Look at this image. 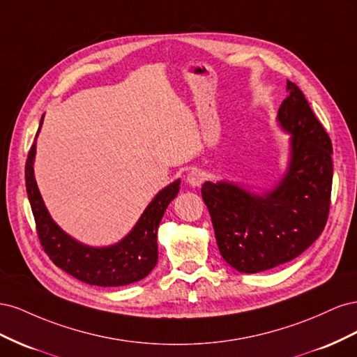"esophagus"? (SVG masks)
Wrapping results in <instances>:
<instances>
[{
	"mask_svg": "<svg viewBox=\"0 0 357 357\" xmlns=\"http://www.w3.org/2000/svg\"><path fill=\"white\" fill-rule=\"evenodd\" d=\"M204 180H205V174L198 168H193L192 171H189V174L186 177V181L193 188L201 186L202 183H204Z\"/></svg>",
	"mask_w": 357,
	"mask_h": 357,
	"instance_id": "esophagus-1",
	"label": "esophagus"
}]
</instances>
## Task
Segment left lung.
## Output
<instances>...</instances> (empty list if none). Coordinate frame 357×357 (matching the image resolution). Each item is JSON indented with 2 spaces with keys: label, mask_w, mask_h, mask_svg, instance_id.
I'll use <instances>...</instances> for the list:
<instances>
[{
  "label": "left lung",
  "mask_w": 357,
  "mask_h": 357,
  "mask_svg": "<svg viewBox=\"0 0 357 357\" xmlns=\"http://www.w3.org/2000/svg\"><path fill=\"white\" fill-rule=\"evenodd\" d=\"M278 122L291 134L290 165L264 197L232 183L205 181L201 193L211 215L222 257L255 274L290 262L325 229L331 208L332 143L305 95L287 80Z\"/></svg>",
  "instance_id": "1"
}]
</instances>
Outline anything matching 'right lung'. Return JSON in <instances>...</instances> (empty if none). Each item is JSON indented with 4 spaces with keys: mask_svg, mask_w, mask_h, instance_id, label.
<instances>
[{
    "mask_svg": "<svg viewBox=\"0 0 357 357\" xmlns=\"http://www.w3.org/2000/svg\"><path fill=\"white\" fill-rule=\"evenodd\" d=\"M43 123V117L40 126ZM40 131V128H38ZM38 134V132H37ZM37 137V135H36ZM36 143L25 165V185L40 244L50 261L83 283L102 287L125 286L143 280L158 262V226L168 204L177 197L180 180L162 189L125 238L110 247L93 248L73 240L52 220L34 177Z\"/></svg>",
    "mask_w": 357,
    "mask_h": 357,
    "instance_id": "add662e5",
    "label": "right lung"
}]
</instances>
